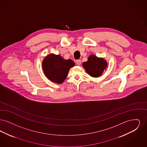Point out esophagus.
<instances>
[{
  "instance_id": "obj_1",
  "label": "esophagus",
  "mask_w": 147,
  "mask_h": 147,
  "mask_svg": "<svg viewBox=\"0 0 147 147\" xmlns=\"http://www.w3.org/2000/svg\"><path fill=\"white\" fill-rule=\"evenodd\" d=\"M76 63L78 65H80L81 64V60L80 59H78L76 61Z\"/></svg>"
}]
</instances>
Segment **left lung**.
I'll return each instance as SVG.
<instances>
[{
    "label": "left lung",
    "instance_id": "1",
    "mask_svg": "<svg viewBox=\"0 0 147 147\" xmlns=\"http://www.w3.org/2000/svg\"><path fill=\"white\" fill-rule=\"evenodd\" d=\"M107 62L103 58H98L95 55L89 56L88 61L83 63L86 72L92 77L100 76L107 67Z\"/></svg>",
    "mask_w": 147,
    "mask_h": 147
}]
</instances>
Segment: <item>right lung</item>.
<instances>
[{"label":"right lung","mask_w":147,"mask_h":147,"mask_svg":"<svg viewBox=\"0 0 147 147\" xmlns=\"http://www.w3.org/2000/svg\"><path fill=\"white\" fill-rule=\"evenodd\" d=\"M75 63L71 59H64L59 55H49L45 58L42 68L47 78L58 84L62 83L68 75L71 67Z\"/></svg>","instance_id":"add662e5"}]
</instances>
